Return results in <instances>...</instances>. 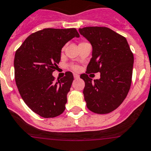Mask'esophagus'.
Here are the masks:
<instances>
[{
    "mask_svg": "<svg viewBox=\"0 0 151 151\" xmlns=\"http://www.w3.org/2000/svg\"><path fill=\"white\" fill-rule=\"evenodd\" d=\"M74 79H78L79 77H80V76H79L77 74H74Z\"/></svg>",
    "mask_w": 151,
    "mask_h": 151,
    "instance_id": "34e87169",
    "label": "esophagus"
}]
</instances>
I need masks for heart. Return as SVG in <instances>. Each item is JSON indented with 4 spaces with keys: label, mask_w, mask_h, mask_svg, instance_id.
Here are the masks:
<instances>
[{
    "label": "heart",
    "mask_w": 151,
    "mask_h": 151,
    "mask_svg": "<svg viewBox=\"0 0 151 151\" xmlns=\"http://www.w3.org/2000/svg\"><path fill=\"white\" fill-rule=\"evenodd\" d=\"M72 68L75 70H78L80 68H79V66L77 65H72Z\"/></svg>",
    "instance_id": "heart-1"
}]
</instances>
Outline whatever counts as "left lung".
Here are the masks:
<instances>
[{
    "label": "left lung",
    "instance_id": "8db88e82",
    "mask_svg": "<svg viewBox=\"0 0 151 151\" xmlns=\"http://www.w3.org/2000/svg\"><path fill=\"white\" fill-rule=\"evenodd\" d=\"M79 32L92 47V59L86 72L81 75L85 82L84 99L88 109L99 114H108L122 104L132 83L134 57L124 37L106 27H86ZM100 73L92 81L90 73Z\"/></svg>",
    "mask_w": 151,
    "mask_h": 151
}]
</instances>
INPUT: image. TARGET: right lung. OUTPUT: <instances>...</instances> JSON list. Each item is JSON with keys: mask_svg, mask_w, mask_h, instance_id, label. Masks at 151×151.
<instances>
[{"mask_svg": "<svg viewBox=\"0 0 151 151\" xmlns=\"http://www.w3.org/2000/svg\"><path fill=\"white\" fill-rule=\"evenodd\" d=\"M75 28H45L28 36L16 50L15 80L19 94L30 109L44 118L64 112L74 76L70 71L55 82L52 72L58 68L62 49L79 37Z\"/></svg>", "mask_w": 151, "mask_h": 151, "instance_id": "add662e5", "label": "right lung"}]
</instances>
